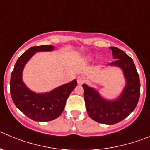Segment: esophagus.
Instances as JSON below:
<instances>
[{"instance_id": "obj_1", "label": "esophagus", "mask_w": 150, "mask_h": 150, "mask_svg": "<svg viewBox=\"0 0 150 150\" xmlns=\"http://www.w3.org/2000/svg\"><path fill=\"white\" fill-rule=\"evenodd\" d=\"M86 82V78L83 76H79L77 77V82L79 85L83 84L84 82Z\"/></svg>"}]
</instances>
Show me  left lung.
Segmentation results:
<instances>
[{
    "instance_id": "obj_1",
    "label": "left lung",
    "mask_w": 150,
    "mask_h": 150,
    "mask_svg": "<svg viewBox=\"0 0 150 150\" xmlns=\"http://www.w3.org/2000/svg\"><path fill=\"white\" fill-rule=\"evenodd\" d=\"M116 60L111 65L122 68L126 79V86L123 94L115 101H106L98 92L86 85L84 88V99L89 117L97 123L115 124L122 121L134 111L140 97V79L135 65L131 57L116 47H110Z\"/></svg>"
}]
</instances>
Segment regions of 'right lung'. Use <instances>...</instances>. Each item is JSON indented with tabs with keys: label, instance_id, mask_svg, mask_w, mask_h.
Returning a JSON list of instances; mask_svg holds the SVG:
<instances>
[{
	"label": "right lung",
	"instance_id": "obj_1",
	"mask_svg": "<svg viewBox=\"0 0 150 150\" xmlns=\"http://www.w3.org/2000/svg\"><path fill=\"white\" fill-rule=\"evenodd\" d=\"M51 45L34 46L18 58L15 64L10 79V94L16 106L29 118L35 121H50L59 117L65 106L66 100L77 85L76 80L59 86L50 93L35 94L29 90L22 82L23 68L38 51H50Z\"/></svg>",
	"mask_w": 150,
	"mask_h": 150
}]
</instances>
